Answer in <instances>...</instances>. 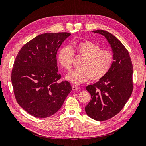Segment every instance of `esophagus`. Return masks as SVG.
Returning a JSON list of instances; mask_svg holds the SVG:
<instances>
[{
    "label": "esophagus",
    "mask_w": 146,
    "mask_h": 146,
    "mask_svg": "<svg viewBox=\"0 0 146 146\" xmlns=\"http://www.w3.org/2000/svg\"><path fill=\"white\" fill-rule=\"evenodd\" d=\"M72 89L73 91H77L78 90V87L76 85H72Z\"/></svg>",
    "instance_id": "obj_1"
}]
</instances>
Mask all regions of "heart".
I'll return each instance as SVG.
<instances>
[{
    "mask_svg": "<svg viewBox=\"0 0 146 146\" xmlns=\"http://www.w3.org/2000/svg\"><path fill=\"white\" fill-rule=\"evenodd\" d=\"M74 54L82 58L79 67L68 73L66 79L76 84L84 83L90 78L99 81L111 69L113 61V53L90 41L76 43L71 47L68 46L61 48L57 54V61L62 68L70 70L74 60Z\"/></svg>",
    "mask_w": 146,
    "mask_h": 146,
    "instance_id": "b5f03b06",
    "label": "heart"
}]
</instances>
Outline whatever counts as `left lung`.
Instances as JSON below:
<instances>
[{
	"mask_svg": "<svg viewBox=\"0 0 146 146\" xmlns=\"http://www.w3.org/2000/svg\"><path fill=\"white\" fill-rule=\"evenodd\" d=\"M92 32L101 34L111 45L114 61L108 73L101 80L88 85L91 99L85 109L87 115L103 121L116 116L129 100L133 91V65L125 47L111 33L103 30Z\"/></svg>",
	"mask_w": 146,
	"mask_h": 146,
	"instance_id": "left-lung-1",
	"label": "left lung"
}]
</instances>
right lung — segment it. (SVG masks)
I'll return each instance as SVG.
<instances>
[{
    "label": "right lung",
    "mask_w": 146,
    "mask_h": 146,
    "mask_svg": "<svg viewBox=\"0 0 146 146\" xmlns=\"http://www.w3.org/2000/svg\"><path fill=\"white\" fill-rule=\"evenodd\" d=\"M68 32L43 33L21 48L11 72L17 102L35 117H49L58 111L72 90L68 81L59 82L56 54Z\"/></svg>",
    "instance_id": "obj_1"
}]
</instances>
